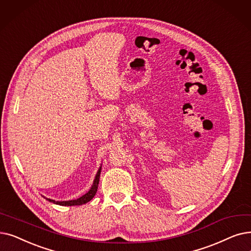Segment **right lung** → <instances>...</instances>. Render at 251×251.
Returning <instances> with one entry per match:
<instances>
[{
    "label": "right lung",
    "instance_id": "obj_1",
    "mask_svg": "<svg viewBox=\"0 0 251 251\" xmlns=\"http://www.w3.org/2000/svg\"><path fill=\"white\" fill-rule=\"evenodd\" d=\"M100 171H101V166L100 167L99 171H97L94 181L92 187L90 188V190L87 192L85 195H83L82 197L78 198V199H75V200H70V201H55V200H52V199H47L49 202H52L54 204H57V205H61V206H75V205H83L86 204L87 202H89L90 200L93 199V197L95 196L96 192H97V188H99V183H100Z\"/></svg>",
    "mask_w": 251,
    "mask_h": 251
}]
</instances>
